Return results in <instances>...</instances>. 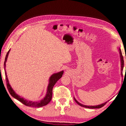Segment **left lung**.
<instances>
[{
	"label": "left lung",
	"instance_id": "8db88e82",
	"mask_svg": "<svg viewBox=\"0 0 126 126\" xmlns=\"http://www.w3.org/2000/svg\"><path fill=\"white\" fill-rule=\"evenodd\" d=\"M119 53H120V59H121V76H123L122 75V71H123V68H124V58H123V56H122V52H121V49L120 48H119ZM75 101L81 107H84V108H89V109H98V108H101L102 107H103L104 105L106 104L108 101L106 102H105L103 104H100V105H95V106H88V105H83L82 104H81L80 103H79V102H78L75 98V97H74Z\"/></svg>",
	"mask_w": 126,
	"mask_h": 126
}]
</instances>
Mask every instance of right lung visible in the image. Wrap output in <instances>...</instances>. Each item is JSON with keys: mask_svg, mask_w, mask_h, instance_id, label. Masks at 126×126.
<instances>
[{"mask_svg": "<svg viewBox=\"0 0 126 126\" xmlns=\"http://www.w3.org/2000/svg\"><path fill=\"white\" fill-rule=\"evenodd\" d=\"M10 51V50L8 51L7 53L6 56L5 57V63H4V68H5V66H6V62L7 61V57L8 56L9 52ZM5 75H6V85L7 87V89L9 91V92L10 94L11 95L14 97L16 99L18 100L19 101L21 102L24 105H26V106L28 107H34V108H40V107H42L43 106H45V105H47L50 102L51 100L52 96V89L53 87L55 85V84L56 83L57 81L61 77H62L63 73V71H60V72L58 73H55L53 74L50 77V79H49V83L48 86H47V92L46 94V95L45 97V98L42 99V100H41L39 102H32V101H29L26 100H25L24 98H23V97H21L20 96L18 95L17 94H16V93L13 90V88L11 87L10 84H9V81L7 79V74H6V71L5 70Z\"/></svg>", "mask_w": 126, "mask_h": 126, "instance_id": "1", "label": "right lung"}]
</instances>
